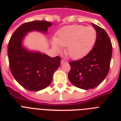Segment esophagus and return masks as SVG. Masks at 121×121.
I'll return each mask as SVG.
<instances>
[{
    "label": "esophagus",
    "instance_id": "1",
    "mask_svg": "<svg viewBox=\"0 0 121 121\" xmlns=\"http://www.w3.org/2000/svg\"><path fill=\"white\" fill-rule=\"evenodd\" d=\"M64 63H65V60L62 59V60H61V64H63Z\"/></svg>",
    "mask_w": 121,
    "mask_h": 121
}]
</instances>
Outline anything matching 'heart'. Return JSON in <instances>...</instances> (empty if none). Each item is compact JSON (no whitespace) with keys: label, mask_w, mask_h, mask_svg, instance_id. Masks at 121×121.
<instances>
[{"label":"heart","mask_w":121,"mask_h":121,"mask_svg":"<svg viewBox=\"0 0 121 121\" xmlns=\"http://www.w3.org/2000/svg\"><path fill=\"white\" fill-rule=\"evenodd\" d=\"M97 36V31L92 26H67L59 29L52 44L57 51H60V46H65V53L68 56L79 58L91 50Z\"/></svg>","instance_id":"heart-1"}]
</instances>
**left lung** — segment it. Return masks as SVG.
<instances>
[{"label":"left lung","mask_w":121,"mask_h":121,"mask_svg":"<svg viewBox=\"0 0 121 121\" xmlns=\"http://www.w3.org/2000/svg\"><path fill=\"white\" fill-rule=\"evenodd\" d=\"M97 31L93 49L83 58L69 62L71 69L68 78L74 86L88 90L98 86L109 73L112 46L106 31L92 24Z\"/></svg>","instance_id":"left-lung-1"}]
</instances>
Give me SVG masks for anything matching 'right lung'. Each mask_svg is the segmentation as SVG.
I'll return each instance as SVG.
<instances>
[{
	"mask_svg": "<svg viewBox=\"0 0 121 121\" xmlns=\"http://www.w3.org/2000/svg\"><path fill=\"white\" fill-rule=\"evenodd\" d=\"M52 25L50 22L34 21L21 25L10 38L8 44V58L10 72L16 80L27 90L39 91L52 82L54 72L60 66L61 58L27 51L22 45L27 33L38 31L46 33Z\"/></svg>",
	"mask_w": 121,
	"mask_h": 121,
	"instance_id": "1",
	"label": "right lung"
}]
</instances>
